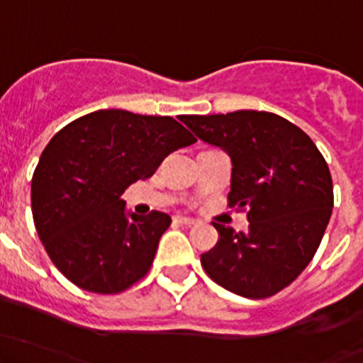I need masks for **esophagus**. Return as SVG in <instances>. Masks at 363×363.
Instances as JSON below:
<instances>
[{"label": "esophagus", "instance_id": "esophagus-1", "mask_svg": "<svg viewBox=\"0 0 363 363\" xmlns=\"http://www.w3.org/2000/svg\"><path fill=\"white\" fill-rule=\"evenodd\" d=\"M175 223H179V225L182 226H193L195 225V219L186 218V216H177V218H175Z\"/></svg>", "mask_w": 363, "mask_h": 363}]
</instances>
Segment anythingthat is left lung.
<instances>
[{
    "label": "left lung",
    "mask_w": 363,
    "mask_h": 363,
    "mask_svg": "<svg viewBox=\"0 0 363 363\" xmlns=\"http://www.w3.org/2000/svg\"><path fill=\"white\" fill-rule=\"evenodd\" d=\"M184 123L230 155L228 205L250 221L247 233L212 223L219 239L200 258L205 272L246 298L276 295L309 265L330 221L327 161L306 131L272 112L188 116Z\"/></svg>",
    "instance_id": "1"
}]
</instances>
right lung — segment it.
Returning a JSON list of instances; mask_svg holds the SVG:
<instances>
[{
    "instance_id": "1",
    "label": "right lung",
    "mask_w": 363,
    "mask_h": 363,
    "mask_svg": "<svg viewBox=\"0 0 363 363\" xmlns=\"http://www.w3.org/2000/svg\"><path fill=\"white\" fill-rule=\"evenodd\" d=\"M195 142L174 117L119 108L86 113L50 138L31 179V211L47 255L69 283L116 295L149 272L172 218L128 216L121 196Z\"/></svg>"
}]
</instances>
